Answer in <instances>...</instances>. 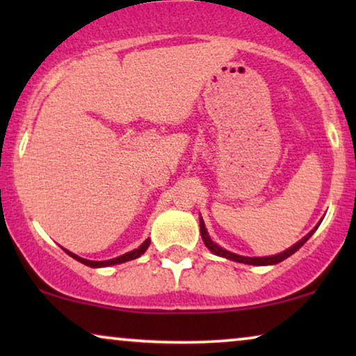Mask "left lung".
Returning <instances> with one entry per match:
<instances>
[{
    "mask_svg": "<svg viewBox=\"0 0 356 356\" xmlns=\"http://www.w3.org/2000/svg\"><path fill=\"white\" fill-rule=\"evenodd\" d=\"M199 225H201V236H202L204 245H206V246L209 248V250H211V251L213 252V254L222 256V257H227V259H232V261H235V262H243V264H251V266H272V264H279V262H282L284 259H286V257H290L291 254H293V252L298 251L300 248L303 246L305 243L309 240L311 235H313V233H314L316 230H318L319 223L313 228V230H311V232L308 233V235H306L305 238H301V240H300L298 243H295V245L291 246V248H289V250H285L284 252H280V254L266 256V257H246V256H240V254H235V252H230V251L223 250V248H220V246L217 245V243H213V241L211 240V236H209V233H207V230H206V225H204L202 218H201V220H199Z\"/></svg>",
    "mask_w": 356,
    "mask_h": 356,
    "instance_id": "obj_1",
    "label": "left lung"
}]
</instances>
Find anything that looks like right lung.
I'll return each mask as SVG.
<instances>
[{"instance_id": "obj_1", "label": "right lung", "mask_w": 356, "mask_h": 356, "mask_svg": "<svg viewBox=\"0 0 356 356\" xmlns=\"http://www.w3.org/2000/svg\"><path fill=\"white\" fill-rule=\"evenodd\" d=\"M149 245H150V240L147 238V240H145L143 245L138 248V250H133V251L126 252V254H123V256H118V257H115V259H108V261H89V259H84V257H79L77 254H74V252L65 250V248H63V250H65L71 257H74L76 261H79V262H82V264H86L89 267H106V266H115V264H121V262L136 259V257L144 254L145 250L149 248Z\"/></svg>"}]
</instances>
